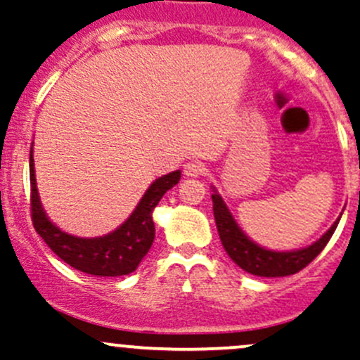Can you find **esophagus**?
I'll use <instances>...</instances> for the list:
<instances>
[{"mask_svg":"<svg viewBox=\"0 0 360 360\" xmlns=\"http://www.w3.org/2000/svg\"><path fill=\"white\" fill-rule=\"evenodd\" d=\"M184 174L188 177H198L205 174V165L202 164L200 160H191L188 164H184Z\"/></svg>","mask_w":360,"mask_h":360,"instance_id":"34e87169","label":"esophagus"}]
</instances>
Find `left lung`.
I'll use <instances>...</instances> for the list:
<instances>
[{
	"label": "left lung",
	"mask_w": 360,
	"mask_h": 360,
	"mask_svg": "<svg viewBox=\"0 0 360 360\" xmlns=\"http://www.w3.org/2000/svg\"><path fill=\"white\" fill-rule=\"evenodd\" d=\"M214 202V217L217 224L219 238L222 241V247L226 248L228 255L234 260V264L243 271L253 276H262V278H279V276H290L295 272L307 267L331 240L340 219L331 226L323 238L312 243L307 248L295 250V252H272L253 243L245 236V233L238 228L236 221L233 219L231 212L222 202L217 193L212 195Z\"/></svg>",
	"instance_id": "1"
}]
</instances>
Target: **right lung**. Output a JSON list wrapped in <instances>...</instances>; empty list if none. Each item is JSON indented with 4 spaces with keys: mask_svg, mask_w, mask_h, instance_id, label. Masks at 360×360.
<instances>
[{
    "mask_svg": "<svg viewBox=\"0 0 360 360\" xmlns=\"http://www.w3.org/2000/svg\"><path fill=\"white\" fill-rule=\"evenodd\" d=\"M30 217L34 229L44 243L50 247L63 262L74 269L100 278H115L136 271L143 257L148 253L155 240V224L151 214L162 196L181 179V170L162 176L143 195L131 217L113 233L100 238H77L63 233L46 217L41 207L39 195L34 176V158L30 148Z\"/></svg>",
    "mask_w": 360,
    "mask_h": 360,
    "instance_id": "1",
    "label": "right lung"
}]
</instances>
